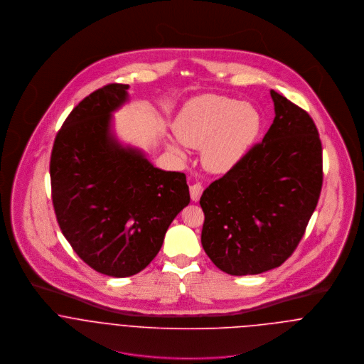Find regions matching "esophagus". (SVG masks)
Wrapping results in <instances>:
<instances>
[{
	"label": "esophagus",
	"instance_id": "obj_1",
	"mask_svg": "<svg viewBox=\"0 0 364 364\" xmlns=\"http://www.w3.org/2000/svg\"><path fill=\"white\" fill-rule=\"evenodd\" d=\"M202 193H203L202 183H195V185L191 186V198H192L193 202H199Z\"/></svg>",
	"mask_w": 364,
	"mask_h": 364
}]
</instances>
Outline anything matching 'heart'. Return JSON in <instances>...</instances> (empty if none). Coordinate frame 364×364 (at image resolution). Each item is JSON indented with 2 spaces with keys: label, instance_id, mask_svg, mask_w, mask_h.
Returning a JSON list of instances; mask_svg holds the SVG:
<instances>
[{
  "label": "heart",
  "instance_id": "b5f03b06",
  "mask_svg": "<svg viewBox=\"0 0 364 364\" xmlns=\"http://www.w3.org/2000/svg\"><path fill=\"white\" fill-rule=\"evenodd\" d=\"M260 129L262 116L255 106L211 94L191 100L173 123L181 143L203 147V162L213 172L232 169L255 144ZM169 149L182 153L176 141H169Z\"/></svg>",
  "mask_w": 364,
  "mask_h": 364
}]
</instances>
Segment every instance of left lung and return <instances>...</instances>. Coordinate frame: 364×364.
I'll return each mask as SVG.
<instances>
[{
	"label": "left lung",
	"instance_id": "left-lung-1",
	"mask_svg": "<svg viewBox=\"0 0 364 364\" xmlns=\"http://www.w3.org/2000/svg\"><path fill=\"white\" fill-rule=\"evenodd\" d=\"M274 120L262 143L200 198L202 245L234 276L280 266L301 241L322 188V144L311 116L270 90Z\"/></svg>",
	"mask_w": 364,
	"mask_h": 364
}]
</instances>
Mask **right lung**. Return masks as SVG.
<instances>
[{
	"mask_svg": "<svg viewBox=\"0 0 364 364\" xmlns=\"http://www.w3.org/2000/svg\"><path fill=\"white\" fill-rule=\"evenodd\" d=\"M129 85L107 84L77 105L50 156L54 213L75 254L94 270L126 277L159 252L176 214L189 205L183 172L156 168L110 134V113Z\"/></svg>",
	"mask_w": 364,
	"mask_h": 364,
	"instance_id": "1",
	"label": "right lung"
}]
</instances>
